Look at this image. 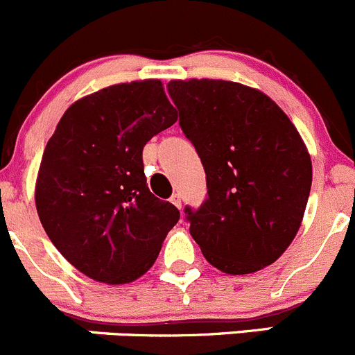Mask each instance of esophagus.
<instances>
[{"label":"esophagus","instance_id":"1","mask_svg":"<svg viewBox=\"0 0 355 355\" xmlns=\"http://www.w3.org/2000/svg\"><path fill=\"white\" fill-rule=\"evenodd\" d=\"M171 203H173V205H176L178 209H181V196H179L178 193H174V195L171 196Z\"/></svg>","mask_w":355,"mask_h":355}]
</instances>
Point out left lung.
Instances as JSON below:
<instances>
[{"label":"left lung","mask_w":355,"mask_h":355,"mask_svg":"<svg viewBox=\"0 0 355 355\" xmlns=\"http://www.w3.org/2000/svg\"><path fill=\"white\" fill-rule=\"evenodd\" d=\"M179 125L195 145L209 198L186 209L203 257L226 275L278 261L304 219L312 162L288 115L262 91L223 79L167 84Z\"/></svg>","instance_id":"1"}]
</instances>
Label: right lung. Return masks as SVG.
I'll return each instance as SVG.
<instances>
[{
    "label": "right lung",
    "mask_w": 355,
    "mask_h": 355,
    "mask_svg": "<svg viewBox=\"0 0 355 355\" xmlns=\"http://www.w3.org/2000/svg\"><path fill=\"white\" fill-rule=\"evenodd\" d=\"M178 121L160 79L73 101L48 139L34 200L51 243L94 282L125 285L159 257L179 210L146 186L143 146Z\"/></svg>",
    "instance_id": "1"
}]
</instances>
